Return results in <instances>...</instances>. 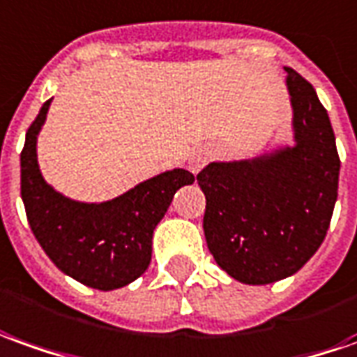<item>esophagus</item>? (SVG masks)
<instances>
[{"label":"esophagus","instance_id":"34e87169","mask_svg":"<svg viewBox=\"0 0 357 357\" xmlns=\"http://www.w3.org/2000/svg\"><path fill=\"white\" fill-rule=\"evenodd\" d=\"M210 159V151H206V149H200V151H194L190 155V159H188V165H190V171L192 173H198L200 169L204 167V163Z\"/></svg>","mask_w":357,"mask_h":357}]
</instances>
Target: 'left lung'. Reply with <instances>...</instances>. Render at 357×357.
<instances>
[{"label":"left lung","instance_id":"1","mask_svg":"<svg viewBox=\"0 0 357 357\" xmlns=\"http://www.w3.org/2000/svg\"><path fill=\"white\" fill-rule=\"evenodd\" d=\"M284 70L296 144L210 163L196 176L206 196L208 249L218 266L249 286L303 268L324 241L338 196L340 157L326 108L309 81Z\"/></svg>","mask_w":357,"mask_h":357}]
</instances>
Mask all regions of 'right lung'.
<instances>
[{"instance_id": "obj_1", "label": "right lung", "mask_w": 357, "mask_h": 357, "mask_svg": "<svg viewBox=\"0 0 357 357\" xmlns=\"http://www.w3.org/2000/svg\"><path fill=\"white\" fill-rule=\"evenodd\" d=\"M50 100L26 130L21 151V198L26 220L44 252L63 274L110 291L139 278L151 262V239L174 192L194 174L173 169L100 204L75 202L46 183L36 159V136Z\"/></svg>"}]
</instances>
